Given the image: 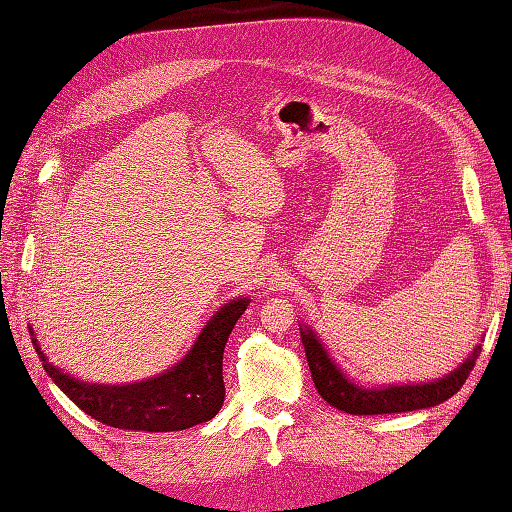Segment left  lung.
I'll list each match as a JSON object with an SVG mask.
<instances>
[{"mask_svg": "<svg viewBox=\"0 0 512 512\" xmlns=\"http://www.w3.org/2000/svg\"><path fill=\"white\" fill-rule=\"evenodd\" d=\"M300 340L305 344V356L309 362L311 378L322 400H327L333 409L351 413V415H387V413H406L417 409H429V406L446 402L451 395L462 389L468 373L473 371L475 360L482 347L468 353V358L460 367L446 373L444 378H435L433 382L420 384H389V387H362L351 382L336 360L329 356L325 344L320 342L314 331L302 325Z\"/></svg>", "mask_w": 512, "mask_h": 512, "instance_id": "obj_1", "label": "left lung"}]
</instances>
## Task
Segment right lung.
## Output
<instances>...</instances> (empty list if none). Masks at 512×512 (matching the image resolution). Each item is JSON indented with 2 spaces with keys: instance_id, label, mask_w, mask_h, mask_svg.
<instances>
[{
  "instance_id": "obj_1",
  "label": "right lung",
  "mask_w": 512,
  "mask_h": 512,
  "mask_svg": "<svg viewBox=\"0 0 512 512\" xmlns=\"http://www.w3.org/2000/svg\"><path fill=\"white\" fill-rule=\"evenodd\" d=\"M247 305L249 298L229 300L207 320L192 349L174 367L130 384H99L72 378L48 360L33 327L28 329L46 373L83 413L114 429L168 433L203 424L221 411L225 400V342Z\"/></svg>"
}]
</instances>
